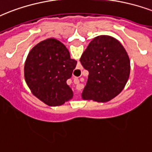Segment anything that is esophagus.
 <instances>
[{
    "mask_svg": "<svg viewBox=\"0 0 152 152\" xmlns=\"http://www.w3.org/2000/svg\"><path fill=\"white\" fill-rule=\"evenodd\" d=\"M76 82H79V80H76Z\"/></svg>",
    "mask_w": 152,
    "mask_h": 152,
    "instance_id": "1",
    "label": "esophagus"
}]
</instances>
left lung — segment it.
<instances>
[{
	"mask_svg": "<svg viewBox=\"0 0 152 152\" xmlns=\"http://www.w3.org/2000/svg\"><path fill=\"white\" fill-rule=\"evenodd\" d=\"M81 64L89 72L82 99L105 103L124 88L130 75V59L119 40L102 35L89 43L81 56Z\"/></svg>",
	"mask_w": 152,
	"mask_h": 152,
	"instance_id": "8db88e82",
	"label": "left lung"
}]
</instances>
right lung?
<instances>
[{
    "label": "right lung",
    "instance_id": "obj_1",
    "mask_svg": "<svg viewBox=\"0 0 152 152\" xmlns=\"http://www.w3.org/2000/svg\"><path fill=\"white\" fill-rule=\"evenodd\" d=\"M77 61L55 38L38 43L25 61V79L32 93L48 106H61L70 100L73 91L67 84Z\"/></svg>",
    "mask_w": 152,
    "mask_h": 152
}]
</instances>
